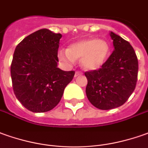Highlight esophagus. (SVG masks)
I'll use <instances>...</instances> for the list:
<instances>
[{"label":"esophagus","mask_w":148,"mask_h":148,"mask_svg":"<svg viewBox=\"0 0 148 148\" xmlns=\"http://www.w3.org/2000/svg\"><path fill=\"white\" fill-rule=\"evenodd\" d=\"M82 74H83V73H82V72H80V71H76V73H75V76H76H76H81Z\"/></svg>","instance_id":"34e87169"}]
</instances>
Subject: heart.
<instances>
[{"mask_svg": "<svg viewBox=\"0 0 148 148\" xmlns=\"http://www.w3.org/2000/svg\"><path fill=\"white\" fill-rule=\"evenodd\" d=\"M109 50L106 42L88 38L70 45L68 50H60L58 56L65 64H72L75 60L81 59V64L85 69L95 70L104 64Z\"/></svg>", "mask_w": 148, "mask_h": 148, "instance_id": "1", "label": "heart"}]
</instances>
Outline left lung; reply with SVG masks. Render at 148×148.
<instances>
[{"label":"left lung","instance_id":"1","mask_svg":"<svg viewBox=\"0 0 148 148\" xmlns=\"http://www.w3.org/2000/svg\"><path fill=\"white\" fill-rule=\"evenodd\" d=\"M110 37L114 51L101 68L84 72L88 99L104 110L123 106L134 92L138 80V63L134 48L113 32Z\"/></svg>","mask_w":148,"mask_h":148}]
</instances>
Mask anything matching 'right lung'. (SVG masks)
<instances>
[{
	"label": "right lung",
	"mask_w": 148,
	"mask_h": 148,
	"mask_svg": "<svg viewBox=\"0 0 148 148\" xmlns=\"http://www.w3.org/2000/svg\"><path fill=\"white\" fill-rule=\"evenodd\" d=\"M61 34L35 31L19 42L10 67L13 89L23 106L34 113L52 110L60 101L75 71L57 68Z\"/></svg>",
	"instance_id": "obj_1"
}]
</instances>
